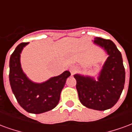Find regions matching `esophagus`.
<instances>
[{"instance_id": "34e87169", "label": "esophagus", "mask_w": 132, "mask_h": 132, "mask_svg": "<svg viewBox=\"0 0 132 132\" xmlns=\"http://www.w3.org/2000/svg\"><path fill=\"white\" fill-rule=\"evenodd\" d=\"M77 67H76V66H71V67H70V69H69V71L71 72V75H74L76 71H77Z\"/></svg>"}]
</instances>
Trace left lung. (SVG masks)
<instances>
[{
  "mask_svg": "<svg viewBox=\"0 0 132 132\" xmlns=\"http://www.w3.org/2000/svg\"><path fill=\"white\" fill-rule=\"evenodd\" d=\"M94 43L105 49L108 55L97 80L90 76L74 75L76 89L82 105L103 111L116 104L124 88L125 70L121 52L112 41L95 37Z\"/></svg>",
  "mask_w": 132,
  "mask_h": 132,
  "instance_id": "obj_1",
  "label": "left lung"
}]
</instances>
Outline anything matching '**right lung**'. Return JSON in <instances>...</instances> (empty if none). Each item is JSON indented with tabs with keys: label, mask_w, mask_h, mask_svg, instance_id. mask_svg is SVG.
Masks as SVG:
<instances>
[{
	"label": "right lung",
	"mask_w": 132,
	"mask_h": 132,
	"mask_svg": "<svg viewBox=\"0 0 132 132\" xmlns=\"http://www.w3.org/2000/svg\"><path fill=\"white\" fill-rule=\"evenodd\" d=\"M29 42L19 44L10 56L9 80L13 94L22 108L27 112L41 114L54 109L60 100L69 71L42 83H34L24 74L20 64V54Z\"/></svg>",
	"instance_id": "obj_1"
}]
</instances>
